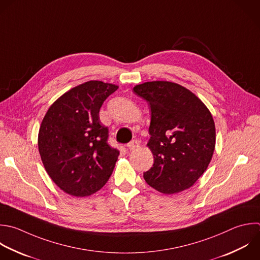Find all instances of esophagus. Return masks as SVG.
Returning a JSON list of instances; mask_svg holds the SVG:
<instances>
[{"label":"esophagus","mask_w":260,"mask_h":260,"mask_svg":"<svg viewBox=\"0 0 260 260\" xmlns=\"http://www.w3.org/2000/svg\"><path fill=\"white\" fill-rule=\"evenodd\" d=\"M139 145H140L139 141H137V140H132L131 142H129V143L127 144V147H128L130 150H134V149L138 148Z\"/></svg>","instance_id":"34e87169"}]
</instances>
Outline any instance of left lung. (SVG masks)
I'll list each match as a JSON object with an SVG mask.
<instances>
[{"label": "left lung", "mask_w": 260, "mask_h": 260, "mask_svg": "<svg viewBox=\"0 0 260 260\" xmlns=\"http://www.w3.org/2000/svg\"><path fill=\"white\" fill-rule=\"evenodd\" d=\"M134 93L150 106L152 167L145 182L164 194L190 188L207 169L215 146V127L205 105L190 90L169 81L136 85Z\"/></svg>", "instance_id": "8db88e82"}]
</instances>
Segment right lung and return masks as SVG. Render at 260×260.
Instances as JSON below:
<instances>
[{
    "label": "right lung",
    "mask_w": 260,
    "mask_h": 260,
    "mask_svg": "<svg viewBox=\"0 0 260 260\" xmlns=\"http://www.w3.org/2000/svg\"><path fill=\"white\" fill-rule=\"evenodd\" d=\"M117 85L87 81L58 99L39 132V150L51 179L77 197L99 191L111 177L120 151L108 143L100 109Z\"/></svg>",
    "instance_id": "obj_1"
}]
</instances>
